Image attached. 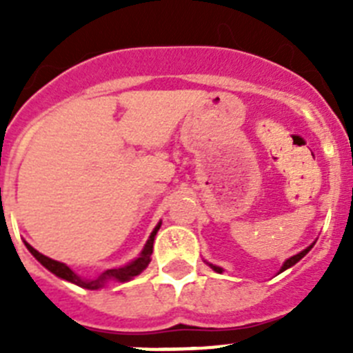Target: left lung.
Wrapping results in <instances>:
<instances>
[{"label":"left lung","mask_w":353,"mask_h":353,"mask_svg":"<svg viewBox=\"0 0 353 353\" xmlns=\"http://www.w3.org/2000/svg\"><path fill=\"white\" fill-rule=\"evenodd\" d=\"M313 245H314V242H313V244H311V245H307V248H305V249H304V251L297 252V254H293V256H292V258H288V260H286V261H285V263H283V267H281V269H279V272H277V274H281V272H285V270H286V269H290V267H293V265L297 263V261H299V260H302V258H304V256H305V254H307V252H310V251H311V248H313ZM207 265H208V267H210V269H212V270H214V272H217V274H223V272H224V270H223V269H221V267H217V265H212V263H208V261H207Z\"/></svg>","instance_id":"left-lung-1"}]
</instances>
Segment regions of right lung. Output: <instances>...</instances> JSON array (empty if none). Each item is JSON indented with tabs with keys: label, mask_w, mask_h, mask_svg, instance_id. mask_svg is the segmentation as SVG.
I'll use <instances>...</instances> for the list:
<instances>
[{
	"label": "right lung",
	"mask_w": 353,
	"mask_h": 353,
	"mask_svg": "<svg viewBox=\"0 0 353 353\" xmlns=\"http://www.w3.org/2000/svg\"><path fill=\"white\" fill-rule=\"evenodd\" d=\"M161 221L157 223V226L154 228V232L150 233L148 240H146V244L143 245L141 252H139L138 258H134L130 263L123 265V267H117V269H108L104 270V272L101 274V276L93 277V279H83L81 276H77L74 270L70 269V267H67L65 263H61V261H56L52 260V258L49 256H43L42 252L37 251L35 248H31L28 242H24V245L28 248V251L35 256V260L39 261V263H42L46 269L49 270V272L54 274L56 277H60V279H63V281H68L72 283V285H77L81 286V288H86V290H99V288H104L105 285H108L109 281H118V283H125V281H130L132 277L139 276V274L143 272V270L148 267L150 263V256H152V252H154V240H155V235H157L159 228H161Z\"/></svg>",
	"instance_id": "right-lung-1"
}]
</instances>
